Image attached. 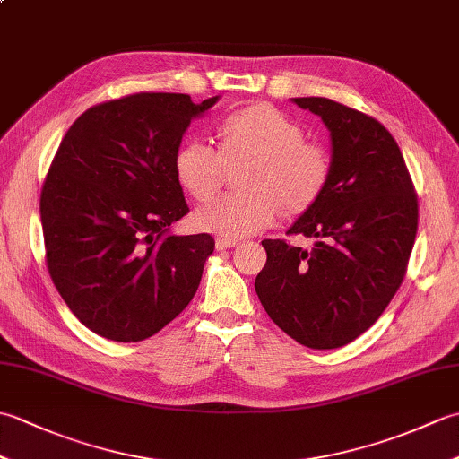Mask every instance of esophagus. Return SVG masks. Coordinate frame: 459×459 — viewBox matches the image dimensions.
<instances>
[{
	"instance_id": "34e87169",
	"label": "esophagus",
	"mask_w": 459,
	"mask_h": 459,
	"mask_svg": "<svg viewBox=\"0 0 459 459\" xmlns=\"http://www.w3.org/2000/svg\"><path fill=\"white\" fill-rule=\"evenodd\" d=\"M214 245H217V250H227V248H232V247H237V245H238V240H237V238H227V237H219V238H217V242H214Z\"/></svg>"
}]
</instances>
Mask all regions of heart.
<instances>
[{
    "label": "heart",
    "mask_w": 459,
    "mask_h": 459,
    "mask_svg": "<svg viewBox=\"0 0 459 459\" xmlns=\"http://www.w3.org/2000/svg\"><path fill=\"white\" fill-rule=\"evenodd\" d=\"M217 150L203 140L183 142L173 153V173L185 193L207 201L219 189L224 165L247 160L238 171V193H229L195 212L201 230L227 238L256 235L276 221L280 207L301 214L324 195L331 155L304 140L301 126L270 104H252L224 114L214 126Z\"/></svg>",
    "instance_id": "heart-1"
}]
</instances>
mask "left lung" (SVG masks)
<instances>
[{
	"mask_svg": "<svg viewBox=\"0 0 459 459\" xmlns=\"http://www.w3.org/2000/svg\"><path fill=\"white\" fill-rule=\"evenodd\" d=\"M331 132V178L288 235L317 238L311 252L262 240L255 288L266 314L298 343L337 349L375 324L406 276L418 195L396 140L373 116L321 96L294 99Z\"/></svg>",
	"mask_w": 459,
	"mask_h": 459,
	"instance_id": "left-lung-1",
	"label": "left lung"
}]
</instances>
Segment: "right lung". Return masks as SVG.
Instances as JSON below:
<instances>
[{"label":"right lung","mask_w":459,"mask_h":459,"mask_svg":"<svg viewBox=\"0 0 459 459\" xmlns=\"http://www.w3.org/2000/svg\"><path fill=\"white\" fill-rule=\"evenodd\" d=\"M217 100L122 96L81 114L58 145L39 203L45 262L68 309L96 335L148 339L197 291L214 238L168 232L189 212L173 153Z\"/></svg>","instance_id":"right-lung-1"}]
</instances>
